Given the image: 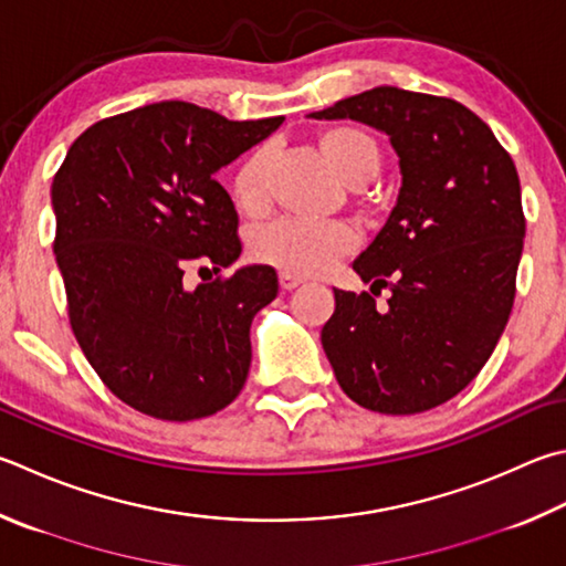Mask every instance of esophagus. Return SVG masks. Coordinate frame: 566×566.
<instances>
[{"label": "esophagus", "instance_id": "obj_1", "mask_svg": "<svg viewBox=\"0 0 566 566\" xmlns=\"http://www.w3.org/2000/svg\"><path fill=\"white\" fill-rule=\"evenodd\" d=\"M302 284V280H300V276H294V274H280V286H282V290H286V292H290V290H296V286H300Z\"/></svg>", "mask_w": 566, "mask_h": 566}]
</instances>
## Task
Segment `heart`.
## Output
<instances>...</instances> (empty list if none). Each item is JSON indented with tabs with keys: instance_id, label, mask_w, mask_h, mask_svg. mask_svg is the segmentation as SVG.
<instances>
[{
	"instance_id": "b5f03b06",
	"label": "heart",
	"mask_w": 566,
	"mask_h": 566,
	"mask_svg": "<svg viewBox=\"0 0 566 566\" xmlns=\"http://www.w3.org/2000/svg\"><path fill=\"white\" fill-rule=\"evenodd\" d=\"M316 148L334 172L352 188L366 185L381 168V143L358 126H328L316 133ZM266 150L256 148L234 168L230 178L232 200L244 214L264 210ZM356 232L342 220L302 222L276 218L256 228L250 254L260 264L294 276H316L338 256L356 248Z\"/></svg>"
}]
</instances>
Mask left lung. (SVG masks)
Returning a JSON list of instances; mask_svg holds the SVG:
<instances>
[{"label":"left lung","mask_w":566,"mask_h":566,"mask_svg":"<svg viewBox=\"0 0 566 566\" xmlns=\"http://www.w3.org/2000/svg\"><path fill=\"white\" fill-rule=\"evenodd\" d=\"M312 118H352L388 133L398 153V202L354 262L371 293L334 290L322 346L358 406L410 416L446 403L495 352L515 302L525 238L510 153L453 98L378 86Z\"/></svg>","instance_id":"8db88e82"}]
</instances>
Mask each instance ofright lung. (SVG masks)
<instances>
[{
  "mask_svg": "<svg viewBox=\"0 0 566 566\" xmlns=\"http://www.w3.org/2000/svg\"><path fill=\"white\" fill-rule=\"evenodd\" d=\"M160 101L94 123L51 185L69 324L101 381L158 420H198L248 381L250 324L280 282L242 266L188 290L182 276L238 260L240 218L214 172L282 126Z\"/></svg>",
  "mask_w": 566,
  "mask_h": 566,
  "instance_id": "add662e5",
  "label": "right lung"
}]
</instances>
